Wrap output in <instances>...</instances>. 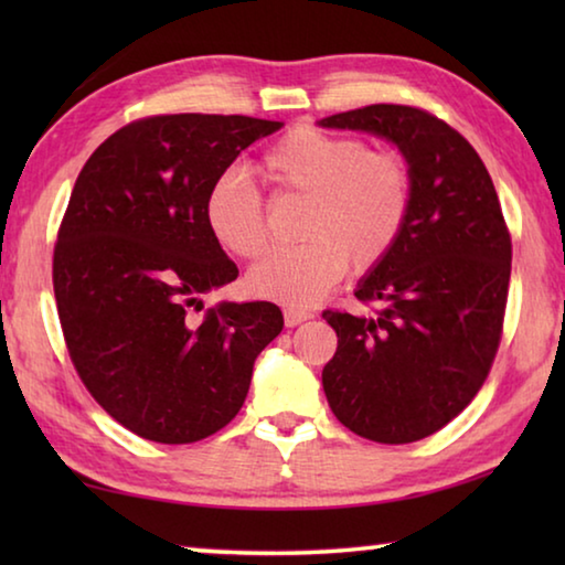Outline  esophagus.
Segmentation results:
<instances>
[{
  "label": "esophagus",
  "instance_id": "34e87169",
  "mask_svg": "<svg viewBox=\"0 0 565 565\" xmlns=\"http://www.w3.org/2000/svg\"><path fill=\"white\" fill-rule=\"evenodd\" d=\"M311 317H313L311 311H306V309H296V306H289V309H284V321H286V327H299V323L309 321Z\"/></svg>",
  "mask_w": 565,
  "mask_h": 565
}]
</instances>
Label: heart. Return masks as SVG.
Segmentation results:
<instances>
[{
	"mask_svg": "<svg viewBox=\"0 0 565 565\" xmlns=\"http://www.w3.org/2000/svg\"><path fill=\"white\" fill-rule=\"evenodd\" d=\"M276 186L309 199L301 244L279 246L246 276L252 294L306 306L321 299L343 269L366 274L394 252L414 209V174L398 151H371L356 137L296 127L264 154ZM204 218L226 252L254 259L266 246L264 199L242 171H226L206 191Z\"/></svg>",
	"mask_w": 565,
	"mask_h": 565,
	"instance_id": "heart-1",
	"label": "heart"
}]
</instances>
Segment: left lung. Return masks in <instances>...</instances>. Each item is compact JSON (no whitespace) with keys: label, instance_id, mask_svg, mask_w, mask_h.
Listing matches in <instances>:
<instances>
[{"label":"left lung","instance_id":"8db88e82","mask_svg":"<svg viewBox=\"0 0 565 565\" xmlns=\"http://www.w3.org/2000/svg\"><path fill=\"white\" fill-rule=\"evenodd\" d=\"M319 124L394 141L414 174L406 232L356 289L374 311H323L339 337L323 394L361 438L420 441L471 404L499 351L511 279L499 194L476 149L424 109L371 104Z\"/></svg>","mask_w":565,"mask_h":565}]
</instances>
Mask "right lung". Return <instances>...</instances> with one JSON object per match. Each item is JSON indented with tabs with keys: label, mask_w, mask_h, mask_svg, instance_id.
I'll return each instance as SVG.
<instances>
[{
	"label": "right lung",
	"mask_w": 565,
	"mask_h": 565,
	"mask_svg": "<svg viewBox=\"0 0 565 565\" xmlns=\"http://www.w3.org/2000/svg\"><path fill=\"white\" fill-rule=\"evenodd\" d=\"M281 127L159 114L114 131L76 177L52 264L66 351L94 401L147 441L194 444L224 428L284 329L269 301L191 317L199 296L238 276L206 226V191Z\"/></svg>",
	"instance_id": "obj_1"
}]
</instances>
